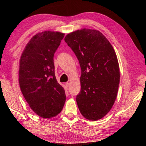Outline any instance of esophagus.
<instances>
[{
  "instance_id": "obj_1",
  "label": "esophagus",
  "mask_w": 146,
  "mask_h": 146,
  "mask_svg": "<svg viewBox=\"0 0 146 146\" xmlns=\"http://www.w3.org/2000/svg\"><path fill=\"white\" fill-rule=\"evenodd\" d=\"M66 88H67V89H68L69 87H70V84H69L68 82L66 83Z\"/></svg>"
}]
</instances>
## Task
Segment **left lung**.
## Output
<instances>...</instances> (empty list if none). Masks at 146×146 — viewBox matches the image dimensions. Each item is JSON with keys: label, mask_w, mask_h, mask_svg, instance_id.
<instances>
[{"label": "left lung", "mask_w": 146, "mask_h": 146, "mask_svg": "<svg viewBox=\"0 0 146 146\" xmlns=\"http://www.w3.org/2000/svg\"><path fill=\"white\" fill-rule=\"evenodd\" d=\"M64 40L75 53L81 68V89L76 100L86 119L104 117L114 104L120 82L118 59L111 44L98 30L84 28Z\"/></svg>", "instance_id": "obj_1"}]
</instances>
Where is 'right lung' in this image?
I'll return each mask as SVG.
<instances>
[{
	"mask_svg": "<svg viewBox=\"0 0 146 146\" xmlns=\"http://www.w3.org/2000/svg\"><path fill=\"white\" fill-rule=\"evenodd\" d=\"M64 33L46 31L36 34L24 48L20 59L19 81L29 107L39 117H54L66 102L64 89L55 75L53 56Z\"/></svg>",
	"mask_w": 146,
	"mask_h": 146,
	"instance_id": "1",
	"label": "right lung"
}]
</instances>
